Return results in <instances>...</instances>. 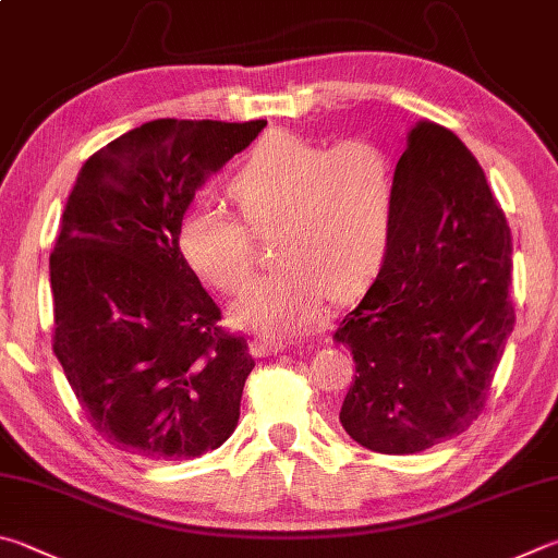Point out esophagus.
<instances>
[{
	"label": "esophagus",
	"instance_id": "34e87169",
	"mask_svg": "<svg viewBox=\"0 0 558 558\" xmlns=\"http://www.w3.org/2000/svg\"><path fill=\"white\" fill-rule=\"evenodd\" d=\"M284 348H287V343H284V340H279V338H271V336H257V338H254V353H257L259 357L277 355Z\"/></svg>",
	"mask_w": 558,
	"mask_h": 558
}]
</instances>
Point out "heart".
Here are the masks:
<instances>
[{"label":"heart","instance_id":"b5f03b06","mask_svg":"<svg viewBox=\"0 0 558 558\" xmlns=\"http://www.w3.org/2000/svg\"><path fill=\"white\" fill-rule=\"evenodd\" d=\"M240 215L198 205L183 215L179 247L205 284L234 294L254 269L252 230H274V257L234 301L242 326L296 336L324 318L328 294H357L383 264L395 222V166L365 140L336 146L291 132L264 136L230 179Z\"/></svg>","mask_w":558,"mask_h":558}]
</instances>
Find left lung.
Instances as JSON below:
<instances>
[{"label":"left lung","instance_id":"8db88e82","mask_svg":"<svg viewBox=\"0 0 558 558\" xmlns=\"http://www.w3.org/2000/svg\"><path fill=\"white\" fill-rule=\"evenodd\" d=\"M512 234L475 156L416 122L395 169L392 238L336 343L355 360L340 424L377 453H418L483 412L514 328Z\"/></svg>","mask_w":558,"mask_h":558}]
</instances>
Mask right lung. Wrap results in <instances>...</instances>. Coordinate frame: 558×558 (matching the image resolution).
Masks as SVG:
<instances>
[{"instance_id": "add662e5", "label": "right lung", "mask_w": 558, "mask_h": 558, "mask_svg": "<svg viewBox=\"0 0 558 558\" xmlns=\"http://www.w3.org/2000/svg\"><path fill=\"white\" fill-rule=\"evenodd\" d=\"M267 122L154 120L95 151L68 195L51 252L53 353L87 422L149 461L228 441L254 357L179 247L210 173Z\"/></svg>"}]
</instances>
